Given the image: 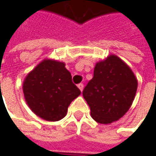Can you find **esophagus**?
Segmentation results:
<instances>
[{
    "label": "esophagus",
    "instance_id": "34e87169",
    "mask_svg": "<svg viewBox=\"0 0 156 156\" xmlns=\"http://www.w3.org/2000/svg\"><path fill=\"white\" fill-rule=\"evenodd\" d=\"M78 87L79 88V90L82 91H83V89H84V85H83L82 83H80V84H78Z\"/></svg>",
    "mask_w": 156,
    "mask_h": 156
}]
</instances>
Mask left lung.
<instances>
[{
    "instance_id": "8db88e82",
    "label": "left lung",
    "mask_w": 156,
    "mask_h": 156,
    "mask_svg": "<svg viewBox=\"0 0 156 156\" xmlns=\"http://www.w3.org/2000/svg\"><path fill=\"white\" fill-rule=\"evenodd\" d=\"M137 85L131 69L118 57L111 55L96 64L93 78L83 91L92 119L109 124L121 118L132 105Z\"/></svg>"
}]
</instances>
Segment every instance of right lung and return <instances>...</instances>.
<instances>
[{"label": "right lung", "mask_w": 156, "mask_h": 156, "mask_svg": "<svg viewBox=\"0 0 156 156\" xmlns=\"http://www.w3.org/2000/svg\"><path fill=\"white\" fill-rule=\"evenodd\" d=\"M23 89L32 112L49 121L64 118L71 101L81 93L65 64L54 60H44L30 72Z\"/></svg>", "instance_id": "obj_1"}]
</instances>
